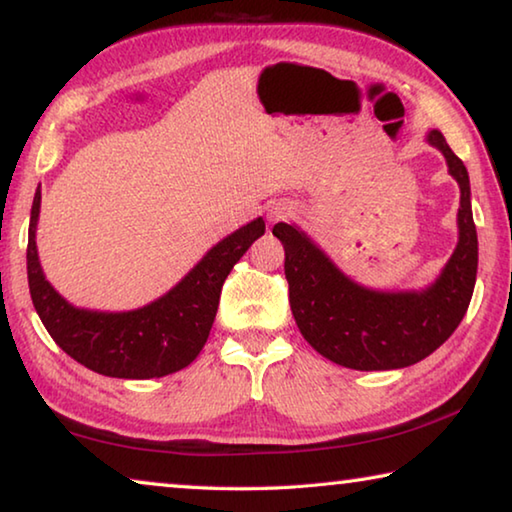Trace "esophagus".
Instances as JSON below:
<instances>
[{"mask_svg":"<svg viewBox=\"0 0 512 512\" xmlns=\"http://www.w3.org/2000/svg\"><path fill=\"white\" fill-rule=\"evenodd\" d=\"M268 216H271V221L287 219V216H291V207L284 205V203H277V205L271 207V212H268Z\"/></svg>","mask_w":512,"mask_h":512,"instance_id":"1","label":"esophagus"}]
</instances>
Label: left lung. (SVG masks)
<instances>
[{
    "label": "left lung",
    "instance_id": "obj_1",
    "mask_svg": "<svg viewBox=\"0 0 512 512\" xmlns=\"http://www.w3.org/2000/svg\"><path fill=\"white\" fill-rule=\"evenodd\" d=\"M427 142L445 155L461 187L458 244L443 273L424 291L384 293L343 275L323 250L296 225L277 223L273 235L284 246V275L300 334L325 359L354 370L406 368L438 350L470 307L479 241L472 219L470 176L440 131Z\"/></svg>",
    "mask_w": 512,
    "mask_h": 512
}]
</instances>
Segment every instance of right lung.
I'll list each match as a JSON object with an SVG mask.
<instances>
[{
    "instance_id": "right-lung-1",
    "label": "right lung",
    "mask_w": 512,
    "mask_h": 512,
    "mask_svg": "<svg viewBox=\"0 0 512 512\" xmlns=\"http://www.w3.org/2000/svg\"><path fill=\"white\" fill-rule=\"evenodd\" d=\"M40 187L33 196L27 273L33 307L51 339L74 361L99 375L119 379L164 377L189 366L210 336L225 277L255 239L262 219L219 241L169 293L133 311L79 309L45 280L36 248Z\"/></svg>"
}]
</instances>
